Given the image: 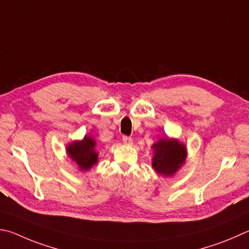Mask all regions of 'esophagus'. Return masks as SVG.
<instances>
[{
    "instance_id": "1",
    "label": "esophagus",
    "mask_w": 249,
    "mask_h": 249,
    "mask_svg": "<svg viewBox=\"0 0 249 249\" xmlns=\"http://www.w3.org/2000/svg\"><path fill=\"white\" fill-rule=\"evenodd\" d=\"M122 141H124V144H127V145H131L132 144V139L130 138V137H127V136H124V137H122Z\"/></svg>"
}]
</instances>
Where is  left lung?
Wrapping results in <instances>:
<instances>
[{
  "label": "left lung",
  "mask_w": 249,
  "mask_h": 249,
  "mask_svg": "<svg viewBox=\"0 0 249 249\" xmlns=\"http://www.w3.org/2000/svg\"><path fill=\"white\" fill-rule=\"evenodd\" d=\"M152 167L164 177H173L184 166L187 159V147L178 139L164 137L152 145Z\"/></svg>",
  "instance_id": "obj_1"
}]
</instances>
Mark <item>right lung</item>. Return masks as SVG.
<instances>
[{
  "mask_svg": "<svg viewBox=\"0 0 249 249\" xmlns=\"http://www.w3.org/2000/svg\"><path fill=\"white\" fill-rule=\"evenodd\" d=\"M96 140L90 136H84L82 140H74L65 147L67 154L77 165L81 172H87L98 162Z\"/></svg>",
  "mask_w": 249,
  "mask_h": 249,
  "instance_id": "add662e5",
  "label": "right lung"
}]
</instances>
